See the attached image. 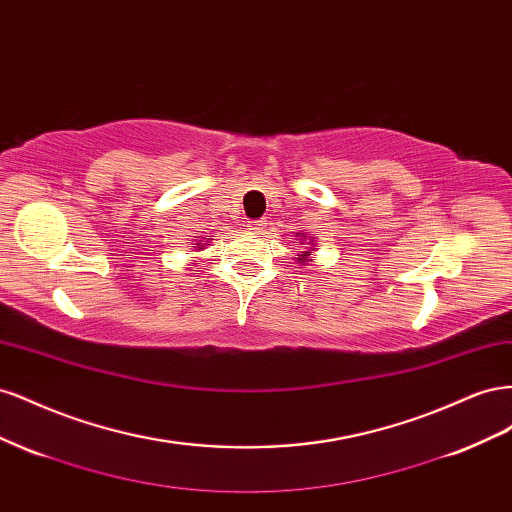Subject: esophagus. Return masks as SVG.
I'll return each instance as SVG.
<instances>
[{"label": "esophagus", "mask_w": 512, "mask_h": 512, "mask_svg": "<svg viewBox=\"0 0 512 512\" xmlns=\"http://www.w3.org/2000/svg\"><path fill=\"white\" fill-rule=\"evenodd\" d=\"M247 226H250V230H254V232H262V228L267 226V222L265 220H254V222H250Z\"/></svg>", "instance_id": "obj_1"}]
</instances>
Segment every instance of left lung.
I'll return each mask as SVG.
<instances>
[{
    "instance_id": "obj_1",
    "label": "left lung",
    "mask_w": 512,
    "mask_h": 512,
    "mask_svg": "<svg viewBox=\"0 0 512 512\" xmlns=\"http://www.w3.org/2000/svg\"><path fill=\"white\" fill-rule=\"evenodd\" d=\"M297 235H301V237H303V232H297ZM305 239H307V237H305ZM312 245H316V243H312ZM312 250H316V247H312ZM312 250H307V252L299 254V262H301V265H303V262H309V260H312V258H309V256H312Z\"/></svg>"
}]
</instances>
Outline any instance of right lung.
I'll return each mask as SVG.
<instances>
[{
    "label": "right lung",
    "instance_id": "obj_1",
    "mask_svg": "<svg viewBox=\"0 0 512 512\" xmlns=\"http://www.w3.org/2000/svg\"><path fill=\"white\" fill-rule=\"evenodd\" d=\"M194 245H198V243H194ZM205 247V245H203ZM203 247H200V250H203Z\"/></svg>",
    "mask_w": 512,
    "mask_h": 512
}]
</instances>
